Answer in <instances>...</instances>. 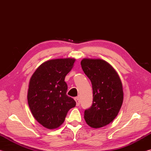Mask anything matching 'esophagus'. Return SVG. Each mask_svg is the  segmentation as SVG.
Masks as SVG:
<instances>
[{"label":"esophagus","instance_id":"34e87169","mask_svg":"<svg viewBox=\"0 0 151 151\" xmlns=\"http://www.w3.org/2000/svg\"><path fill=\"white\" fill-rule=\"evenodd\" d=\"M75 100L76 103V106L80 105V99H79V97H75Z\"/></svg>","mask_w":151,"mask_h":151}]
</instances>
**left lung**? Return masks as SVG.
Wrapping results in <instances>:
<instances>
[{
    "label": "left lung",
    "instance_id": "1",
    "mask_svg": "<svg viewBox=\"0 0 151 151\" xmlns=\"http://www.w3.org/2000/svg\"><path fill=\"white\" fill-rule=\"evenodd\" d=\"M81 64L93 91V104L85 111V120L91 127H103L116 118L121 108L123 91L121 78L104 60L83 58Z\"/></svg>",
    "mask_w": 151,
    "mask_h": 151
}]
</instances>
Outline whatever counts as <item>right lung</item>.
Instances as JSON below:
<instances>
[{
  "mask_svg": "<svg viewBox=\"0 0 151 151\" xmlns=\"http://www.w3.org/2000/svg\"><path fill=\"white\" fill-rule=\"evenodd\" d=\"M75 58H57L41 64L30 79L27 100L35 119L48 129L59 127L76 102L66 95V75Z\"/></svg>",
  "mask_w": 151,
  "mask_h": 151,
  "instance_id": "right-lung-1",
  "label": "right lung"
}]
</instances>
